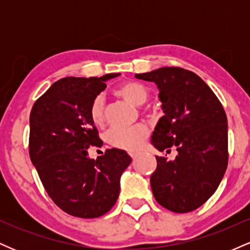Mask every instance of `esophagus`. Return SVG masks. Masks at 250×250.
<instances>
[{
    "mask_svg": "<svg viewBox=\"0 0 250 250\" xmlns=\"http://www.w3.org/2000/svg\"><path fill=\"white\" fill-rule=\"evenodd\" d=\"M129 155H130V157H131V159L135 160V159H136V157H137V155H139V154H137V153H135V151H129Z\"/></svg>",
    "mask_w": 250,
    "mask_h": 250,
    "instance_id": "34e87169",
    "label": "esophagus"
}]
</instances>
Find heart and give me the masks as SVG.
<instances>
[{
  "instance_id": "heart-1",
  "label": "heart",
  "mask_w": 250,
  "mask_h": 250,
  "mask_svg": "<svg viewBox=\"0 0 250 250\" xmlns=\"http://www.w3.org/2000/svg\"><path fill=\"white\" fill-rule=\"evenodd\" d=\"M116 94L134 105H142L148 99V89L142 83L136 81L125 82L116 89ZM91 121L97 127L104 123V101L101 95H97L89 108ZM147 128L135 125L130 128H113L105 134V141L111 147L125 150H135L141 147L147 137Z\"/></svg>"
}]
</instances>
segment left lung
<instances>
[{
	"instance_id": "8db88e82",
	"label": "left lung",
	"mask_w": 250,
	"mask_h": 250,
	"mask_svg": "<svg viewBox=\"0 0 250 250\" xmlns=\"http://www.w3.org/2000/svg\"><path fill=\"white\" fill-rule=\"evenodd\" d=\"M159 88L163 115L157 122L151 145L157 150L170 148L176 157L156 156L150 176L154 197L174 213L197 209L215 193L228 165V125L222 104L208 84L193 71L163 67L135 74Z\"/></svg>"
}]
</instances>
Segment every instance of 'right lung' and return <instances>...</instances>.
<instances>
[{
	"label": "right lung",
	"mask_w": 250,
	"mask_h": 250,
	"mask_svg": "<svg viewBox=\"0 0 250 250\" xmlns=\"http://www.w3.org/2000/svg\"><path fill=\"white\" fill-rule=\"evenodd\" d=\"M101 77H64L34 103L29 125V155L43 187L57 207L73 216L94 219L108 213L120 194V179L131 157L107 149L90 159L88 148L103 142L89 115L91 102L105 89Z\"/></svg>",
	"instance_id": "1"
}]
</instances>
